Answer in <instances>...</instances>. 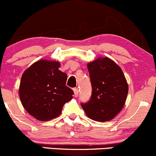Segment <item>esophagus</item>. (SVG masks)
<instances>
[{"mask_svg": "<svg viewBox=\"0 0 156 156\" xmlns=\"http://www.w3.org/2000/svg\"><path fill=\"white\" fill-rule=\"evenodd\" d=\"M73 91H74V95L75 97H78V94H79V91H78V88L73 89Z\"/></svg>", "mask_w": 156, "mask_h": 156, "instance_id": "34e87169", "label": "esophagus"}]
</instances>
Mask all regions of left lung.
I'll return each mask as SVG.
<instances>
[{"label": "left lung", "mask_w": 156, "mask_h": 156, "mask_svg": "<svg viewBox=\"0 0 156 156\" xmlns=\"http://www.w3.org/2000/svg\"><path fill=\"white\" fill-rule=\"evenodd\" d=\"M92 95L81 107L87 117L98 122L112 119L124 106L128 87L121 68L112 59L99 58L87 64Z\"/></svg>", "instance_id": "left-lung-1"}]
</instances>
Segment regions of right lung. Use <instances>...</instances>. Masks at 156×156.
<instances>
[{
    "label": "right lung",
    "mask_w": 156,
    "mask_h": 156,
    "mask_svg": "<svg viewBox=\"0 0 156 156\" xmlns=\"http://www.w3.org/2000/svg\"><path fill=\"white\" fill-rule=\"evenodd\" d=\"M59 67V62L40 60L28 68L21 78V103L38 120L47 121L58 117L74 94L66 86L67 76L58 69Z\"/></svg>",
    "instance_id": "add662e5"
}]
</instances>
